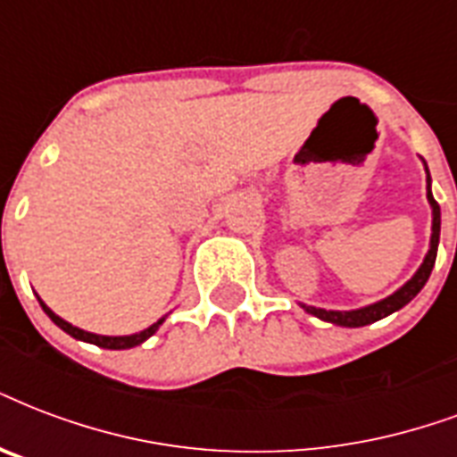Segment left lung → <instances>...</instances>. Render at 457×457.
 I'll list each match as a JSON object with an SVG mask.
<instances>
[{
	"label": "left lung",
	"mask_w": 457,
	"mask_h": 457,
	"mask_svg": "<svg viewBox=\"0 0 457 457\" xmlns=\"http://www.w3.org/2000/svg\"><path fill=\"white\" fill-rule=\"evenodd\" d=\"M429 172V170H427ZM429 182V191H427V198H429L431 204V211H434V225H431V246H429V253H427V259H424L422 268L414 273L412 280H407L403 287H400L395 295L391 297H386L383 302H376L371 306H364V309H354V312H326V309H316V306H304L306 312L313 313L316 319H321V321H328V323H336V326H347V328H360V326H367V323H374L383 316H388V313L398 312L403 306L410 302V299L417 297V292L422 290L427 280H429L431 275V268L436 263V249H438V235H441V208L438 204L434 201L431 196V179Z\"/></svg>",
	"instance_id": "8db88e82"
}]
</instances>
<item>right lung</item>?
<instances>
[{"mask_svg":"<svg viewBox=\"0 0 457 457\" xmlns=\"http://www.w3.org/2000/svg\"><path fill=\"white\" fill-rule=\"evenodd\" d=\"M40 306H43V312L47 313L52 321L57 323L59 328L64 330V333H69V336L76 337V340H83V343H93V345H97V347H107V350H129V347H136V345H141L144 340H148V337H151L153 333L160 328V323L165 321V316H162L160 321L153 323L151 328L141 330V333H134V336L110 337V336H96V333H86V330L76 328V326H71V323H66L64 319H59L57 313L52 312V309H47V306H45V302H40Z\"/></svg>","mask_w":457,"mask_h":457,"instance_id":"right-lung-1","label":"right lung"}]
</instances>
